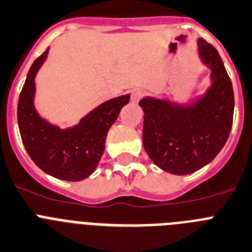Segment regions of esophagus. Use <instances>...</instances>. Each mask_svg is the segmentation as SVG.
<instances>
[{"label":"esophagus","mask_w":252,"mask_h":252,"mask_svg":"<svg viewBox=\"0 0 252 252\" xmlns=\"http://www.w3.org/2000/svg\"><path fill=\"white\" fill-rule=\"evenodd\" d=\"M144 94L142 90H134L132 93V95H130V101H132L133 104H137V102L142 99V96Z\"/></svg>","instance_id":"1"}]
</instances>
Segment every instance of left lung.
<instances>
[{
    "label": "left lung",
    "instance_id": "8db88e82",
    "mask_svg": "<svg viewBox=\"0 0 252 252\" xmlns=\"http://www.w3.org/2000/svg\"><path fill=\"white\" fill-rule=\"evenodd\" d=\"M202 62L211 68V87L187 105L144 97V150L159 168L188 175L212 162L228 139L233 120V89L217 49L198 39Z\"/></svg>",
    "mask_w": 252,
    "mask_h": 252
}]
</instances>
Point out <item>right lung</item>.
Listing matches in <instances>:
<instances>
[{
  "label": "right lung",
  "mask_w": 252,
  "mask_h": 252,
  "mask_svg": "<svg viewBox=\"0 0 252 252\" xmlns=\"http://www.w3.org/2000/svg\"><path fill=\"white\" fill-rule=\"evenodd\" d=\"M48 52L49 48L34 61L19 97L17 123L21 139L35 165L45 174L61 180L81 181L97 167L109 129L130 96H118L102 102L71 128L61 129L50 124L34 106L35 76Z\"/></svg>",
  "instance_id": "right-lung-1"
}]
</instances>
